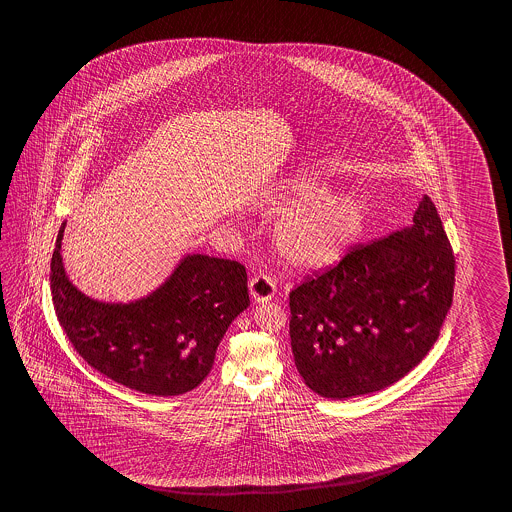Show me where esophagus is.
<instances>
[{
	"label": "esophagus",
	"instance_id": "34e87169",
	"mask_svg": "<svg viewBox=\"0 0 512 512\" xmlns=\"http://www.w3.org/2000/svg\"><path fill=\"white\" fill-rule=\"evenodd\" d=\"M275 280L268 277V275H257L250 280V295L251 299L255 300L257 304L261 302H270L275 297Z\"/></svg>",
	"mask_w": 512,
	"mask_h": 512
}]
</instances>
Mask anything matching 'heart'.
Returning <instances> with one entry per match:
<instances>
[{
	"instance_id": "heart-1",
	"label": "heart",
	"mask_w": 512,
	"mask_h": 512,
	"mask_svg": "<svg viewBox=\"0 0 512 512\" xmlns=\"http://www.w3.org/2000/svg\"><path fill=\"white\" fill-rule=\"evenodd\" d=\"M266 208L286 213L275 230L280 255L295 268H322L338 261L366 224L355 193H331L319 174L297 170L271 188Z\"/></svg>"
}]
</instances>
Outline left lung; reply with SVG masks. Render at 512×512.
I'll return each instance as SVG.
<instances>
[{
	"mask_svg": "<svg viewBox=\"0 0 512 512\" xmlns=\"http://www.w3.org/2000/svg\"><path fill=\"white\" fill-rule=\"evenodd\" d=\"M453 291L451 242L424 195L411 226L353 248L291 291V351L304 384L331 400L395 384L433 348Z\"/></svg>",
	"mask_w": 512,
	"mask_h": 512,
	"instance_id": "obj_1",
	"label": "left lung"
}]
</instances>
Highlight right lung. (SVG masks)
<instances>
[{
    "label": "right lung",
    "instance_id": "right-lung-1",
    "mask_svg": "<svg viewBox=\"0 0 512 512\" xmlns=\"http://www.w3.org/2000/svg\"><path fill=\"white\" fill-rule=\"evenodd\" d=\"M61 224L50 262L52 302L68 340L117 384L154 396L192 391L210 373L224 333L250 306L239 262L186 253L145 297L96 300L68 279Z\"/></svg>",
    "mask_w": 512,
    "mask_h": 512
}]
</instances>
